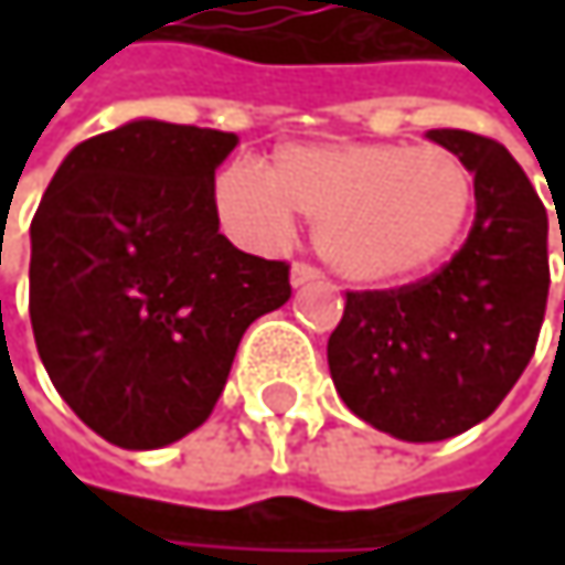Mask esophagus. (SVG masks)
Wrapping results in <instances>:
<instances>
[{
	"instance_id": "1",
	"label": "esophagus",
	"mask_w": 565,
	"mask_h": 565,
	"mask_svg": "<svg viewBox=\"0 0 565 565\" xmlns=\"http://www.w3.org/2000/svg\"><path fill=\"white\" fill-rule=\"evenodd\" d=\"M323 278L313 265H303V262H297L294 268H290V284L294 287H307V284H317Z\"/></svg>"
}]
</instances>
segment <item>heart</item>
Returning a JSON list of instances; mask_svg holds the SVG:
<instances>
[{
	"mask_svg": "<svg viewBox=\"0 0 565 565\" xmlns=\"http://www.w3.org/2000/svg\"><path fill=\"white\" fill-rule=\"evenodd\" d=\"M215 202L248 245H284L297 212L317 222V248L333 271L360 284H398L458 245L475 209V175L441 147H284L268 170L252 160L228 163Z\"/></svg>",
	"mask_w": 565,
	"mask_h": 565,
	"instance_id": "1",
	"label": "heart"
}]
</instances>
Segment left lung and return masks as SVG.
<instances>
[{
  "mask_svg": "<svg viewBox=\"0 0 565 565\" xmlns=\"http://www.w3.org/2000/svg\"><path fill=\"white\" fill-rule=\"evenodd\" d=\"M428 140L475 172V225L431 278L350 290L327 363L353 415L402 441L484 422L526 370L546 313V209L508 150L468 130Z\"/></svg>",
  "mask_w": 565,
  "mask_h": 565,
  "instance_id": "obj_1",
  "label": "left lung"
}]
</instances>
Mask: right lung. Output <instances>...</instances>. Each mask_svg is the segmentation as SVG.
Returning <instances> with one entry per match:
<instances>
[{
  "label": "right lung",
  "mask_w": 565,
  "mask_h": 565,
  "mask_svg": "<svg viewBox=\"0 0 565 565\" xmlns=\"http://www.w3.org/2000/svg\"><path fill=\"white\" fill-rule=\"evenodd\" d=\"M238 137L130 120L77 143L32 218L29 313L57 395L110 445L199 428L245 330L290 297V268L218 232L215 170Z\"/></svg>",
  "instance_id": "right-lung-1"
}]
</instances>
